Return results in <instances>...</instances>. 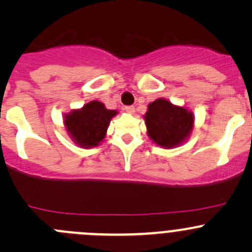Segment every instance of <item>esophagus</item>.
<instances>
[{
    "instance_id": "1",
    "label": "esophagus",
    "mask_w": 252,
    "mask_h": 252,
    "mask_svg": "<svg viewBox=\"0 0 252 252\" xmlns=\"http://www.w3.org/2000/svg\"><path fill=\"white\" fill-rule=\"evenodd\" d=\"M124 111H126V113L133 114L134 112H135V108H134V106H126V107H124Z\"/></svg>"
}]
</instances>
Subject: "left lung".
I'll return each mask as SVG.
<instances>
[{
	"instance_id": "8db88e82",
	"label": "left lung",
	"mask_w": 252,
	"mask_h": 252,
	"mask_svg": "<svg viewBox=\"0 0 252 252\" xmlns=\"http://www.w3.org/2000/svg\"><path fill=\"white\" fill-rule=\"evenodd\" d=\"M144 119L147 135L157 146L174 149L189 139L195 117L185 106L173 105L161 97L149 103Z\"/></svg>"
}]
</instances>
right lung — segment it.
Listing matches in <instances>:
<instances>
[{
	"label": "right lung",
	"mask_w": 252,
	"mask_h": 252,
	"mask_svg": "<svg viewBox=\"0 0 252 252\" xmlns=\"http://www.w3.org/2000/svg\"><path fill=\"white\" fill-rule=\"evenodd\" d=\"M118 111L107 110L100 101H90L81 108L64 114V126L70 139L83 149L96 147L103 141L111 119Z\"/></svg>",
	"instance_id": "right-lung-1"
}]
</instances>
